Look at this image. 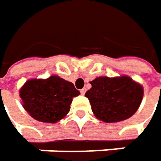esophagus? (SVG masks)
<instances>
[{
	"label": "esophagus",
	"instance_id": "obj_1",
	"mask_svg": "<svg viewBox=\"0 0 161 161\" xmlns=\"http://www.w3.org/2000/svg\"><path fill=\"white\" fill-rule=\"evenodd\" d=\"M86 91V88H83V89H81L80 90V93L82 94V95H85Z\"/></svg>",
	"mask_w": 161,
	"mask_h": 161
}]
</instances>
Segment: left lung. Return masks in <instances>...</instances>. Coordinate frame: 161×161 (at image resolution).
<instances>
[{"label":"left lung","instance_id":"8db88e82","mask_svg":"<svg viewBox=\"0 0 161 161\" xmlns=\"http://www.w3.org/2000/svg\"><path fill=\"white\" fill-rule=\"evenodd\" d=\"M86 92L97 118L105 123H116L130 118L140 106L143 87L128 76L97 77L90 82Z\"/></svg>","mask_w":161,"mask_h":161}]
</instances>
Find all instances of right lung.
<instances>
[{
  "mask_svg": "<svg viewBox=\"0 0 161 161\" xmlns=\"http://www.w3.org/2000/svg\"><path fill=\"white\" fill-rule=\"evenodd\" d=\"M80 92L59 76L27 81L20 90L23 107L35 120L55 124L69 112L73 97Z\"/></svg>",
  "mask_w": 161,
  "mask_h": 161,
  "instance_id": "1",
  "label": "right lung"
}]
</instances>
